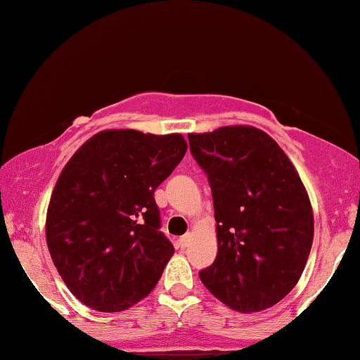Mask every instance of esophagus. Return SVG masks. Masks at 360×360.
<instances>
[{
	"mask_svg": "<svg viewBox=\"0 0 360 360\" xmlns=\"http://www.w3.org/2000/svg\"><path fill=\"white\" fill-rule=\"evenodd\" d=\"M191 240H193V233H186L179 238V245L184 249V247H188L189 243H191Z\"/></svg>",
	"mask_w": 360,
	"mask_h": 360,
	"instance_id": "esophagus-1",
	"label": "esophagus"
}]
</instances>
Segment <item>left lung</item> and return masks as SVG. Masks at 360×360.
I'll return each mask as SVG.
<instances>
[{
  "label": "left lung",
  "instance_id": "left-lung-1",
  "mask_svg": "<svg viewBox=\"0 0 360 360\" xmlns=\"http://www.w3.org/2000/svg\"><path fill=\"white\" fill-rule=\"evenodd\" d=\"M208 174L217 259L201 283L226 307L255 313L296 286L311 250L315 220L303 181L274 139L250 125L188 134Z\"/></svg>",
  "mask_w": 360,
  "mask_h": 360
}]
</instances>
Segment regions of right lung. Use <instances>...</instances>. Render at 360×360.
<instances>
[{
  "mask_svg": "<svg viewBox=\"0 0 360 360\" xmlns=\"http://www.w3.org/2000/svg\"><path fill=\"white\" fill-rule=\"evenodd\" d=\"M181 134L98 131L62 169L45 220L53 266L86 307L115 313L143 300L174 254L154 191L183 160Z\"/></svg>",
  "mask_w": 360,
  "mask_h": 360,
  "instance_id": "add662e5",
  "label": "right lung"
}]
</instances>
